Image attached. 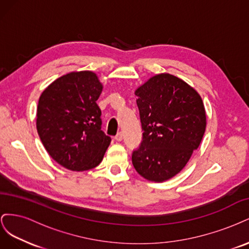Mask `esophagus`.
<instances>
[{
	"label": "esophagus",
	"mask_w": 249,
	"mask_h": 249,
	"mask_svg": "<svg viewBox=\"0 0 249 249\" xmlns=\"http://www.w3.org/2000/svg\"><path fill=\"white\" fill-rule=\"evenodd\" d=\"M123 138H124V134H123L122 132L117 133V135L115 136V140H116V141H122Z\"/></svg>",
	"instance_id": "obj_1"
}]
</instances>
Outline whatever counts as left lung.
Instances as JSON below:
<instances>
[{
    "label": "left lung",
    "instance_id": "1",
    "mask_svg": "<svg viewBox=\"0 0 249 249\" xmlns=\"http://www.w3.org/2000/svg\"><path fill=\"white\" fill-rule=\"evenodd\" d=\"M135 94L143 133L132 163L144 178L163 182L178 175L199 146L205 107L191 86L169 73L150 78Z\"/></svg>",
    "mask_w": 249,
    "mask_h": 249
}]
</instances>
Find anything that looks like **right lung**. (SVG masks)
Segmentation results:
<instances>
[{"instance_id": "1", "label": "right lung", "mask_w": 249, "mask_h": 249, "mask_svg": "<svg viewBox=\"0 0 249 249\" xmlns=\"http://www.w3.org/2000/svg\"><path fill=\"white\" fill-rule=\"evenodd\" d=\"M102 90L96 74L85 71L60 77L39 97L37 132L49 155L67 169L96 167L110 144L96 104Z\"/></svg>"}]
</instances>
